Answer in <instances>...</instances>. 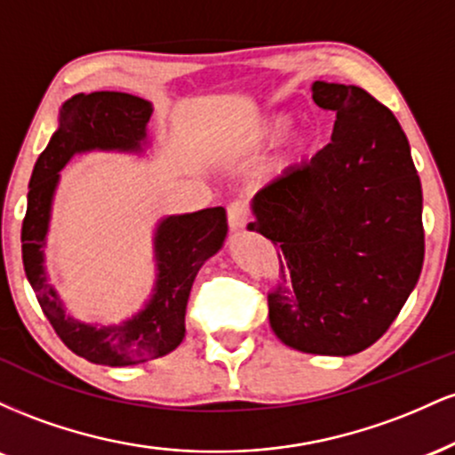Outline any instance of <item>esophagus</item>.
Returning a JSON list of instances; mask_svg holds the SVG:
<instances>
[{"mask_svg":"<svg viewBox=\"0 0 455 455\" xmlns=\"http://www.w3.org/2000/svg\"><path fill=\"white\" fill-rule=\"evenodd\" d=\"M227 213H228V227H231L233 231H243V228L248 227V222H250L248 207H245L242 201L231 203Z\"/></svg>","mask_w":455,"mask_h":455,"instance_id":"obj_1","label":"esophagus"}]
</instances>
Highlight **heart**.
Returning a JSON list of instances; mask_svg holds the SVG:
<instances>
[{"instance_id": "1", "label": "heart", "mask_w": 455, "mask_h": 455, "mask_svg": "<svg viewBox=\"0 0 455 455\" xmlns=\"http://www.w3.org/2000/svg\"><path fill=\"white\" fill-rule=\"evenodd\" d=\"M289 124H291V117L284 113L267 117L265 122H260L252 132H250V137L245 143H248V148H265V145L274 143V140L284 132V128L289 126ZM307 149H310V139H307L304 132L289 134V139L284 140V145H282V151H280V160H278L280 173H284V171L293 169L295 164H299V162L304 160V156L307 154Z\"/></svg>"}]
</instances>
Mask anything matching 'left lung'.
Returning <instances> with one entry per match:
<instances>
[{
	"label": "left lung",
	"mask_w": 455,
	"mask_h": 455,
	"mask_svg": "<svg viewBox=\"0 0 455 455\" xmlns=\"http://www.w3.org/2000/svg\"><path fill=\"white\" fill-rule=\"evenodd\" d=\"M336 113L331 143L252 198L257 231L278 245L269 325L286 347L347 357L387 331L424 265L421 181L406 134L362 87L315 81Z\"/></svg>",
	"instance_id": "obj_1"
}]
</instances>
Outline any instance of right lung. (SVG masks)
<instances>
[{
    "mask_svg": "<svg viewBox=\"0 0 455 455\" xmlns=\"http://www.w3.org/2000/svg\"><path fill=\"white\" fill-rule=\"evenodd\" d=\"M151 111V102L132 93H76L61 107L60 128L29 180L28 213L20 228L25 274L61 342L92 363L134 365L175 351L186 336L192 282L201 265L222 248L228 231L224 207L162 218L154 237L158 275L143 310L119 325L102 327L66 315L60 295L46 282L43 250L60 171L83 151H140Z\"/></svg>",
    "mask_w": 455,
    "mask_h": 455,
    "instance_id": "add662e5",
    "label": "right lung"
}]
</instances>
